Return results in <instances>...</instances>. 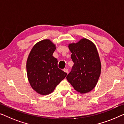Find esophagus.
<instances>
[{
  "instance_id": "esophagus-1",
  "label": "esophagus",
  "mask_w": 124,
  "mask_h": 124,
  "mask_svg": "<svg viewBox=\"0 0 124 124\" xmlns=\"http://www.w3.org/2000/svg\"><path fill=\"white\" fill-rule=\"evenodd\" d=\"M63 71H64V72H65L66 73H68V72H69V70H68L67 69H64L63 70Z\"/></svg>"
}]
</instances>
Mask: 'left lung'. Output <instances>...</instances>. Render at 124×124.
Returning a JSON list of instances; mask_svg holds the SVG:
<instances>
[{
  "mask_svg": "<svg viewBox=\"0 0 124 124\" xmlns=\"http://www.w3.org/2000/svg\"><path fill=\"white\" fill-rule=\"evenodd\" d=\"M74 64L66 79L80 94L87 93L95 88L101 72V62L94 43L82 38L69 44Z\"/></svg>",
  "mask_w": 124,
  "mask_h": 124,
  "instance_id": "8db88e82",
  "label": "left lung"
}]
</instances>
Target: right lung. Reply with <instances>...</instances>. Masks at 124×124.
I'll use <instances>...</instances> for the list:
<instances>
[{
	"label": "right lung",
	"mask_w": 124,
	"mask_h": 124,
	"mask_svg": "<svg viewBox=\"0 0 124 124\" xmlns=\"http://www.w3.org/2000/svg\"><path fill=\"white\" fill-rule=\"evenodd\" d=\"M55 45L49 39L36 43L31 49L26 62L28 80L31 88L41 95H48L67 76L57 66L53 56Z\"/></svg>",
	"instance_id": "1"
}]
</instances>
